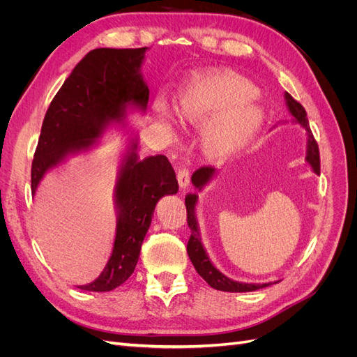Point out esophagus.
<instances>
[{
  "label": "esophagus",
  "mask_w": 357,
  "mask_h": 357,
  "mask_svg": "<svg viewBox=\"0 0 357 357\" xmlns=\"http://www.w3.org/2000/svg\"><path fill=\"white\" fill-rule=\"evenodd\" d=\"M177 180H178V186L181 189H186L190 183V172L186 168H180L177 172Z\"/></svg>",
  "instance_id": "obj_1"
}]
</instances>
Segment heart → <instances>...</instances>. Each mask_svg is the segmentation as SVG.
<instances>
[{
  "instance_id": "obj_1",
  "label": "heart",
  "mask_w": 357,
  "mask_h": 357,
  "mask_svg": "<svg viewBox=\"0 0 357 357\" xmlns=\"http://www.w3.org/2000/svg\"><path fill=\"white\" fill-rule=\"evenodd\" d=\"M253 83L231 71L197 75L178 92L174 112L181 123L201 126L202 147L208 158L226 160L252 142L264 123V110L255 98ZM156 119L174 129V116L165 102H158Z\"/></svg>"
}]
</instances>
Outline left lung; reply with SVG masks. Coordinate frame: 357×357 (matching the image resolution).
<instances>
[{
    "instance_id": "1",
    "label": "left lung",
    "mask_w": 357,
    "mask_h": 357,
    "mask_svg": "<svg viewBox=\"0 0 357 357\" xmlns=\"http://www.w3.org/2000/svg\"><path fill=\"white\" fill-rule=\"evenodd\" d=\"M284 100H286V105L287 110L291 114V122L301 125L302 128L307 131V156L305 160L310 164V167L312 168V171L316 172L319 176L320 174V155H319V147L314 137L311 134L310 129V123H308V117H307V112L304 107H302L298 101H295L291 96L284 92ZM218 169L211 168V167H202L199 169H197L193 172L192 176V185L195 186V189H198V192H201L208 183L215 177L218 174ZM198 202V195L197 193H188L185 198V204H186V210H188V225L190 228V238L188 243V255L190 262L195 266L197 273L207 282L213 289L218 290H223V291H253L257 289H264L271 286L274 283H241V282H235V280L226 277L225 274H222L218 268L213 265V262L210 261V257L205 252V248L202 245L201 241V232H199V226H198V220L195 215V205Z\"/></svg>"
}]
</instances>
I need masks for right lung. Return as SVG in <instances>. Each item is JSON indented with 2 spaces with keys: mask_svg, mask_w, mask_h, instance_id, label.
<instances>
[{
  "mask_svg": "<svg viewBox=\"0 0 357 357\" xmlns=\"http://www.w3.org/2000/svg\"><path fill=\"white\" fill-rule=\"evenodd\" d=\"M142 49L91 50L52 100L43 121L31 168V192L53 168L71 156L102 144L109 129H126L128 113H146L149 88L142 74L146 52ZM176 172L164 155L139 159L138 139L131 138L119 158L113 188L116 238L109 262L89 291H110L134 273L156 204L176 195Z\"/></svg>",
  "mask_w": 357,
  "mask_h": 357,
  "instance_id": "1",
  "label": "right lung"
}]
</instances>
